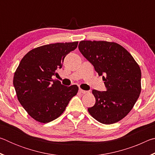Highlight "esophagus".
Wrapping results in <instances>:
<instances>
[{"label": "esophagus", "instance_id": "1", "mask_svg": "<svg viewBox=\"0 0 155 155\" xmlns=\"http://www.w3.org/2000/svg\"><path fill=\"white\" fill-rule=\"evenodd\" d=\"M78 91H79L80 93L83 94H87V93L90 92V91H85V90H82V89H79V90H78Z\"/></svg>", "mask_w": 155, "mask_h": 155}]
</instances>
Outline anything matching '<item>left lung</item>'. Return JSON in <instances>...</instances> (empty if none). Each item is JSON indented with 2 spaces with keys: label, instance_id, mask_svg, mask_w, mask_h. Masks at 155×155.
Instances as JSON below:
<instances>
[{
  "label": "left lung",
  "instance_id": "8db88e82",
  "mask_svg": "<svg viewBox=\"0 0 155 155\" xmlns=\"http://www.w3.org/2000/svg\"><path fill=\"white\" fill-rule=\"evenodd\" d=\"M81 54L94 65L107 91L92 90L96 103L87 110L97 121L111 124L127 116L141 93L140 68L133 56L120 44L107 41L83 40Z\"/></svg>",
  "mask_w": 155,
  "mask_h": 155
}]
</instances>
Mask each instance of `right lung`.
<instances>
[{"label":"right lung","instance_id":"1","mask_svg":"<svg viewBox=\"0 0 155 155\" xmlns=\"http://www.w3.org/2000/svg\"><path fill=\"white\" fill-rule=\"evenodd\" d=\"M78 41L50 44L31 50L21 60L14 76V86L21 105L31 117L48 123L61 115L78 87H67L52 76L59 75L65 57Z\"/></svg>","mask_w":155,"mask_h":155}]
</instances>
